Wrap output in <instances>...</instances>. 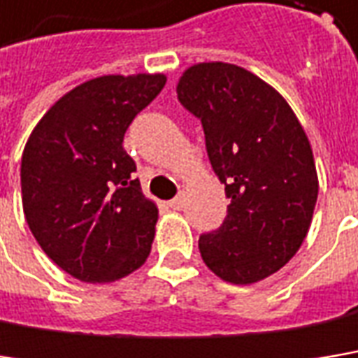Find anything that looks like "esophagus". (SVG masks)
I'll list each match as a JSON object with an SVG mask.
<instances>
[{
	"instance_id": "esophagus-1",
	"label": "esophagus",
	"mask_w": 358,
	"mask_h": 358,
	"mask_svg": "<svg viewBox=\"0 0 358 358\" xmlns=\"http://www.w3.org/2000/svg\"><path fill=\"white\" fill-rule=\"evenodd\" d=\"M168 204H170V208H174V210H182V208H184V199H182V196H176V199L170 200Z\"/></svg>"
}]
</instances>
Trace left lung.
<instances>
[{
  "mask_svg": "<svg viewBox=\"0 0 358 358\" xmlns=\"http://www.w3.org/2000/svg\"><path fill=\"white\" fill-rule=\"evenodd\" d=\"M180 103L199 117L215 174L231 199L227 219L199 249L222 282L257 284L304 243L318 199L312 145L271 85L229 62L188 66Z\"/></svg>",
  "mask_w": 358,
  "mask_h": 358,
  "instance_id": "1",
  "label": "left lung"
}]
</instances>
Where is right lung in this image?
<instances>
[{
	"instance_id": "1",
	"label": "right lung",
	"mask_w": 358,
	"mask_h": 358,
	"mask_svg": "<svg viewBox=\"0 0 358 358\" xmlns=\"http://www.w3.org/2000/svg\"><path fill=\"white\" fill-rule=\"evenodd\" d=\"M164 85V73L91 78L60 96L26 141V222L42 251L80 282H117L152 251L158 204L134 178L123 136Z\"/></svg>"
}]
</instances>
